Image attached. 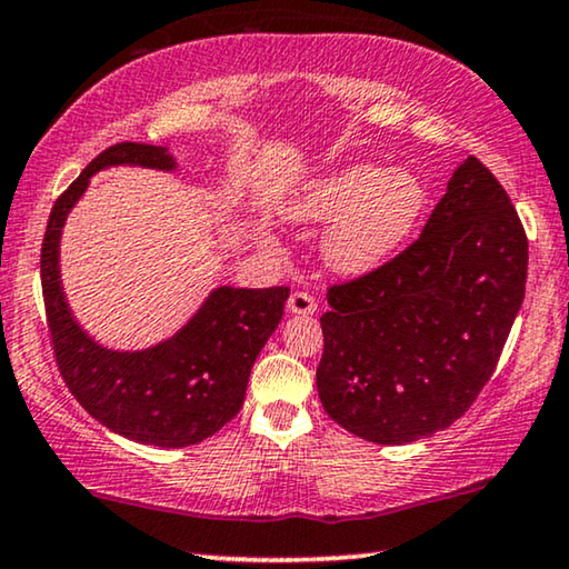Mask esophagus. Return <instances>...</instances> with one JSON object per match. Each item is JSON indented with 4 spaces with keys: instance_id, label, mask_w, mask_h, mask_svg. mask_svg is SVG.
<instances>
[{
    "instance_id": "1",
    "label": "esophagus",
    "mask_w": 569,
    "mask_h": 569,
    "mask_svg": "<svg viewBox=\"0 0 569 569\" xmlns=\"http://www.w3.org/2000/svg\"><path fill=\"white\" fill-rule=\"evenodd\" d=\"M288 311L301 313V317H309V313L317 311V299L307 291H293L291 299H288Z\"/></svg>"
}]
</instances>
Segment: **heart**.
I'll use <instances>...</instances> for the list:
<instances>
[{"instance_id": "b5f03b06", "label": "heart", "mask_w": 569, "mask_h": 569, "mask_svg": "<svg viewBox=\"0 0 569 569\" xmlns=\"http://www.w3.org/2000/svg\"><path fill=\"white\" fill-rule=\"evenodd\" d=\"M427 207V186L411 171L352 163L311 178L286 201L296 224H328L321 240L327 266L342 276H366L403 248Z\"/></svg>"}]
</instances>
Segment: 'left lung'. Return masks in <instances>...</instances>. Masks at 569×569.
Returning <instances> with one entry per match:
<instances>
[{"instance_id":"8db88e82","label":"left lung","mask_w":569,"mask_h":569,"mask_svg":"<svg viewBox=\"0 0 569 569\" xmlns=\"http://www.w3.org/2000/svg\"><path fill=\"white\" fill-rule=\"evenodd\" d=\"M529 242L511 199L465 158L421 237L329 288L317 368L329 419L376 445H409L470 409L527 291Z\"/></svg>"}]
</instances>
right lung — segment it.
I'll return each instance as SVG.
<instances>
[{"label":"right lung","mask_w":569,"mask_h":569,"mask_svg":"<svg viewBox=\"0 0 569 569\" xmlns=\"http://www.w3.org/2000/svg\"><path fill=\"white\" fill-rule=\"evenodd\" d=\"M176 171L168 148H107L58 197L42 237V301L58 370L83 409L114 435L152 447H189L217 435L242 409L250 370L283 317L288 288L219 286L173 337L148 350H109L83 332L61 286L66 217L101 168Z\"/></svg>","instance_id":"add662e5"}]
</instances>
